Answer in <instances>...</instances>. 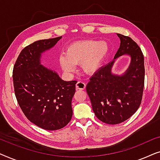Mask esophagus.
<instances>
[{"label":"esophagus","mask_w":160,"mask_h":160,"mask_svg":"<svg viewBox=\"0 0 160 160\" xmlns=\"http://www.w3.org/2000/svg\"><path fill=\"white\" fill-rule=\"evenodd\" d=\"M76 87L77 89H80V90H82V89H84L85 87H86V84H84L83 82H78L76 84Z\"/></svg>","instance_id":"1"}]
</instances>
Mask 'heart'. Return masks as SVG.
<instances>
[{"label": "heart", "instance_id": "heart-1", "mask_svg": "<svg viewBox=\"0 0 160 160\" xmlns=\"http://www.w3.org/2000/svg\"><path fill=\"white\" fill-rule=\"evenodd\" d=\"M108 52V46L104 41H81L69 45L59 60L61 67L68 73L75 70L74 65L81 64L83 71L92 73L99 68Z\"/></svg>", "mask_w": 160, "mask_h": 160}]
</instances>
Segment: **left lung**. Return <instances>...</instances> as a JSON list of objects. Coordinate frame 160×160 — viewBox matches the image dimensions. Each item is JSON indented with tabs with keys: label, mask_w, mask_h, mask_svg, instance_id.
<instances>
[{
	"label": "left lung",
	"mask_w": 160,
	"mask_h": 160,
	"mask_svg": "<svg viewBox=\"0 0 160 160\" xmlns=\"http://www.w3.org/2000/svg\"><path fill=\"white\" fill-rule=\"evenodd\" d=\"M117 36L121 43L114 59L123 54L130 55L128 69L122 76L113 74V60L98 69L86 87L95 116L108 124L122 123L136 112L144 88L145 68L141 48L130 37L119 33Z\"/></svg>",
	"instance_id": "left-lung-1"
}]
</instances>
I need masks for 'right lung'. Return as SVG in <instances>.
Segmentation results:
<instances>
[{"instance_id":"add662e5","label":"right lung","mask_w":160,"mask_h":160,"mask_svg":"<svg viewBox=\"0 0 160 160\" xmlns=\"http://www.w3.org/2000/svg\"><path fill=\"white\" fill-rule=\"evenodd\" d=\"M62 37L35 41L22 50L13 69L14 93L22 111L32 123L47 130L64 128L71 121V101L77 81L65 82L40 64L41 53Z\"/></svg>"}]
</instances>
